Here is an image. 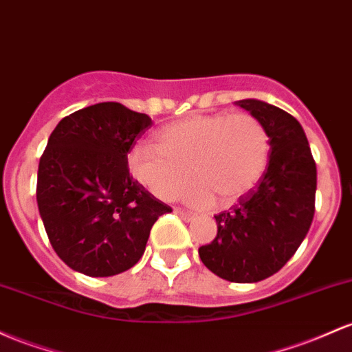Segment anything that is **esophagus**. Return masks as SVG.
Here are the masks:
<instances>
[{
	"mask_svg": "<svg viewBox=\"0 0 352 352\" xmlns=\"http://www.w3.org/2000/svg\"><path fill=\"white\" fill-rule=\"evenodd\" d=\"M175 214L180 215V217H182L184 220H192V219H194V215L188 214V212H185V210H180V208H175Z\"/></svg>",
	"mask_w": 352,
	"mask_h": 352,
	"instance_id": "esophagus-1",
	"label": "esophagus"
}]
</instances>
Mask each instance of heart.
<instances>
[{
	"mask_svg": "<svg viewBox=\"0 0 352 352\" xmlns=\"http://www.w3.org/2000/svg\"><path fill=\"white\" fill-rule=\"evenodd\" d=\"M155 146L137 145L126 153L135 182L162 200L184 192L188 172L195 184L185 192L194 207L230 206L261 180L269 158L265 129L249 113L192 115L155 133Z\"/></svg>",
	"mask_w": 352,
	"mask_h": 352,
	"instance_id": "1",
	"label": "heart"
}]
</instances>
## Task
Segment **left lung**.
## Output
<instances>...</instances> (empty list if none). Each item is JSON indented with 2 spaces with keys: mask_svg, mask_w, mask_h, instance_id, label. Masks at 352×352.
<instances>
[{
  "mask_svg": "<svg viewBox=\"0 0 352 352\" xmlns=\"http://www.w3.org/2000/svg\"><path fill=\"white\" fill-rule=\"evenodd\" d=\"M269 137L267 170L256 188L214 215L217 237L199 249L204 265L230 283L279 272L302 244L314 217L318 172L306 133L287 111L256 98L239 100Z\"/></svg>",
  "mask_w": 352,
  "mask_h": 352,
  "instance_id": "8db88e82",
  "label": "left lung"
}]
</instances>
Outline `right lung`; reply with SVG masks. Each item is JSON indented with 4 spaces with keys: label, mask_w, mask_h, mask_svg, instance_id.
Here are the masks:
<instances>
[{
    "label": "right lung",
    "mask_w": 352,
    "mask_h": 352,
    "mask_svg": "<svg viewBox=\"0 0 352 352\" xmlns=\"http://www.w3.org/2000/svg\"><path fill=\"white\" fill-rule=\"evenodd\" d=\"M152 118L117 102L61 120L38 165L36 202L50 244L76 272L110 277L144 256L152 226L172 212L126 168Z\"/></svg>",
    "instance_id": "add662e5"
}]
</instances>
